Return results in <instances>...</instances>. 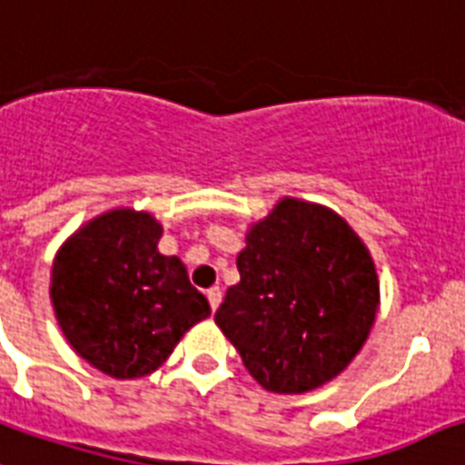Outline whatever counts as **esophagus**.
<instances>
[{
  "mask_svg": "<svg viewBox=\"0 0 465 465\" xmlns=\"http://www.w3.org/2000/svg\"><path fill=\"white\" fill-rule=\"evenodd\" d=\"M208 303H211V308H218V305H221V301H223V291H221V286H213V289H208Z\"/></svg>",
  "mask_w": 465,
  "mask_h": 465,
  "instance_id": "1",
  "label": "esophagus"
}]
</instances>
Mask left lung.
<instances>
[{
  "mask_svg": "<svg viewBox=\"0 0 465 465\" xmlns=\"http://www.w3.org/2000/svg\"><path fill=\"white\" fill-rule=\"evenodd\" d=\"M215 322L252 379L272 393H308L347 369L379 311V276L347 221L282 199L247 232Z\"/></svg>",
  "mask_w": 465,
  "mask_h": 465,
  "instance_id": "left-lung-1",
  "label": "left lung"
}]
</instances>
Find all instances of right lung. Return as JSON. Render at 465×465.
I'll list each match as a JSON object with an SVG mask.
<instances>
[{
	"label": "right lung",
	"instance_id": "add662e5",
	"mask_svg": "<svg viewBox=\"0 0 465 465\" xmlns=\"http://www.w3.org/2000/svg\"><path fill=\"white\" fill-rule=\"evenodd\" d=\"M160 237L150 213L114 208L82 225L53 262L50 298L64 340L114 379L160 369L211 315L182 259L160 254Z\"/></svg>",
	"mask_w": 465,
	"mask_h": 465
}]
</instances>
